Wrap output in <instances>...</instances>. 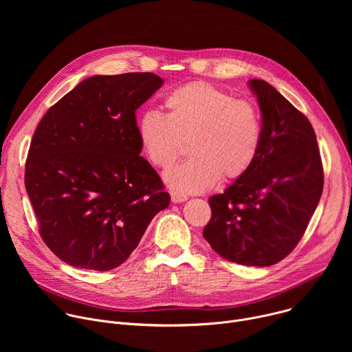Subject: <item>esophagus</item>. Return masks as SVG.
Returning <instances> with one entry per match:
<instances>
[{"label":"esophagus","instance_id":"34e87169","mask_svg":"<svg viewBox=\"0 0 352 352\" xmlns=\"http://www.w3.org/2000/svg\"><path fill=\"white\" fill-rule=\"evenodd\" d=\"M188 199V196L186 195H184V193H179V192H171V200L174 204H181V202H185V200Z\"/></svg>","mask_w":352,"mask_h":352}]
</instances>
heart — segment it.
Masks as SVG:
<instances>
[{
    "mask_svg": "<svg viewBox=\"0 0 352 352\" xmlns=\"http://www.w3.org/2000/svg\"><path fill=\"white\" fill-rule=\"evenodd\" d=\"M167 114L146 110L138 133L147 160L168 170L189 142L188 162L166 174L177 190L197 193L220 178L243 177L258 159L262 143V117L246 98L208 82H195L173 90L166 98Z\"/></svg>",
    "mask_w": 352,
    "mask_h": 352,
    "instance_id": "1",
    "label": "heart"
}]
</instances>
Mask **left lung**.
Instances as JSON below:
<instances>
[{
  "instance_id": "1",
  "label": "left lung",
  "mask_w": 352,
  "mask_h": 352,
  "mask_svg": "<svg viewBox=\"0 0 352 352\" xmlns=\"http://www.w3.org/2000/svg\"><path fill=\"white\" fill-rule=\"evenodd\" d=\"M262 111V143L254 166L209 199L205 239L221 258L245 266H272L302 238L323 190L315 131L272 85L250 79Z\"/></svg>"
}]
</instances>
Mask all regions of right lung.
Masks as SVG:
<instances>
[{"label":"right lung","instance_id":"1","mask_svg":"<svg viewBox=\"0 0 352 352\" xmlns=\"http://www.w3.org/2000/svg\"><path fill=\"white\" fill-rule=\"evenodd\" d=\"M163 85L150 72L96 75L50 107L30 142L25 186L45 245L97 272L122 265L170 195L140 155L136 110Z\"/></svg>","mask_w":352,"mask_h":352}]
</instances>
